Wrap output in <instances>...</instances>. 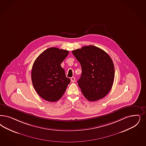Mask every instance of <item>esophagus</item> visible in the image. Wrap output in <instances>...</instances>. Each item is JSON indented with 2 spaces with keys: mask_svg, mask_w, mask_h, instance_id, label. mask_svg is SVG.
<instances>
[{
  "mask_svg": "<svg viewBox=\"0 0 146 146\" xmlns=\"http://www.w3.org/2000/svg\"><path fill=\"white\" fill-rule=\"evenodd\" d=\"M70 80H71V82H75V81H76V78H75L74 77H72V78H70Z\"/></svg>",
  "mask_w": 146,
  "mask_h": 146,
  "instance_id": "1",
  "label": "esophagus"
}]
</instances>
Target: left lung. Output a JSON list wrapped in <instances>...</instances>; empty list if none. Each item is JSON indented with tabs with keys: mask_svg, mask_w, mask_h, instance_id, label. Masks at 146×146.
I'll return each instance as SVG.
<instances>
[{
	"mask_svg": "<svg viewBox=\"0 0 146 146\" xmlns=\"http://www.w3.org/2000/svg\"><path fill=\"white\" fill-rule=\"evenodd\" d=\"M80 64L82 74L78 84L88 100L96 101L109 93L114 79V67L106 52L93 45L72 51Z\"/></svg>",
	"mask_w": 146,
	"mask_h": 146,
	"instance_id": "obj_1",
	"label": "left lung"
}]
</instances>
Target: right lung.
Returning <instances> with one entry per match:
<instances>
[{
	"label": "right lung",
	"instance_id": "right-lung-1",
	"mask_svg": "<svg viewBox=\"0 0 146 146\" xmlns=\"http://www.w3.org/2000/svg\"><path fill=\"white\" fill-rule=\"evenodd\" d=\"M68 53V50L50 47L41 53L35 61L31 72L32 84L36 93L44 100H59L70 83L61 66Z\"/></svg>",
	"mask_w": 146,
	"mask_h": 146
}]
</instances>
